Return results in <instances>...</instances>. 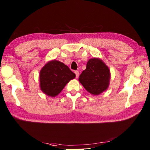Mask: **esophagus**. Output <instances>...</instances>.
<instances>
[{"mask_svg":"<svg viewBox=\"0 0 150 150\" xmlns=\"http://www.w3.org/2000/svg\"><path fill=\"white\" fill-rule=\"evenodd\" d=\"M75 75H76V78H78L79 76V72L78 71H75Z\"/></svg>","mask_w":150,"mask_h":150,"instance_id":"1","label":"esophagus"}]
</instances>
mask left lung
<instances>
[{
  "label": "left lung",
  "mask_w": 150,
  "mask_h": 150,
  "mask_svg": "<svg viewBox=\"0 0 150 150\" xmlns=\"http://www.w3.org/2000/svg\"><path fill=\"white\" fill-rule=\"evenodd\" d=\"M110 77V70L106 64L99 58H92L88 61L79 81L89 93L98 95L109 87Z\"/></svg>",
  "instance_id": "8db88e82"
}]
</instances>
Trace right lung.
I'll list each match as a JSON object with an SVG mask.
<instances>
[{
    "label": "right lung",
    "mask_w": 150,
    "mask_h": 150,
    "mask_svg": "<svg viewBox=\"0 0 150 150\" xmlns=\"http://www.w3.org/2000/svg\"><path fill=\"white\" fill-rule=\"evenodd\" d=\"M75 77V73L64 64L56 60H50L40 71V90L50 97H56Z\"/></svg>",
    "instance_id": "right-lung-1"
}]
</instances>
